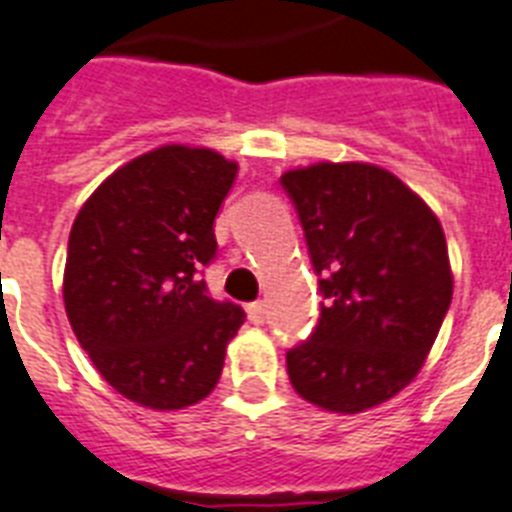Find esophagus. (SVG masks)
Masks as SVG:
<instances>
[{
    "label": "esophagus",
    "instance_id": "esophagus-1",
    "mask_svg": "<svg viewBox=\"0 0 512 512\" xmlns=\"http://www.w3.org/2000/svg\"><path fill=\"white\" fill-rule=\"evenodd\" d=\"M248 320H251L253 325H261V322L267 320V304H264V301H253V304H248Z\"/></svg>",
    "mask_w": 512,
    "mask_h": 512
}]
</instances>
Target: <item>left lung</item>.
Wrapping results in <instances>:
<instances>
[{
    "instance_id": "obj_1",
    "label": "left lung",
    "mask_w": 512,
    "mask_h": 512,
    "mask_svg": "<svg viewBox=\"0 0 512 512\" xmlns=\"http://www.w3.org/2000/svg\"><path fill=\"white\" fill-rule=\"evenodd\" d=\"M325 298L314 333L288 351L290 383L322 410L357 415L423 367L452 301L444 230L420 195L372 163L282 174Z\"/></svg>"
}]
</instances>
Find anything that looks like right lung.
I'll return each instance as SVG.
<instances>
[{
    "mask_svg": "<svg viewBox=\"0 0 512 512\" xmlns=\"http://www.w3.org/2000/svg\"><path fill=\"white\" fill-rule=\"evenodd\" d=\"M237 163L208 147L163 145L113 171L68 237L63 301L100 375L150 410H185L219 383L245 322L208 296L214 219Z\"/></svg>",
    "mask_w": 512,
    "mask_h": 512,
    "instance_id": "1",
    "label": "right lung"
}]
</instances>
